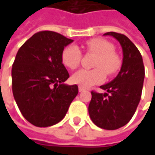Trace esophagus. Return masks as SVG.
I'll return each instance as SVG.
<instances>
[{
  "instance_id": "1",
  "label": "esophagus",
  "mask_w": 155,
  "mask_h": 155,
  "mask_svg": "<svg viewBox=\"0 0 155 155\" xmlns=\"http://www.w3.org/2000/svg\"><path fill=\"white\" fill-rule=\"evenodd\" d=\"M84 90H86L84 87H83V86H80L79 85V87H78V91H79V92H82V91H84Z\"/></svg>"
}]
</instances>
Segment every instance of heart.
Here are the masks:
<instances>
[{
    "label": "heart",
    "mask_w": 155,
    "mask_h": 155,
    "mask_svg": "<svg viewBox=\"0 0 155 155\" xmlns=\"http://www.w3.org/2000/svg\"><path fill=\"white\" fill-rule=\"evenodd\" d=\"M84 48L88 53H95L97 58L94 62L96 68L91 70L82 69L71 78L72 82L83 87H90L101 84L108 76H113L122 67V58L115 51V47L110 41L102 38H94L87 40ZM63 64L71 70L77 69L80 64L82 51L78 46L69 45L62 51Z\"/></svg>",
    "instance_id": "1"
}]
</instances>
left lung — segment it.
<instances>
[{
	"mask_svg": "<svg viewBox=\"0 0 155 155\" xmlns=\"http://www.w3.org/2000/svg\"><path fill=\"white\" fill-rule=\"evenodd\" d=\"M104 35L113 36L122 45V68L116 78L100 86L107 93L91 91L89 114L97 127L114 130L126 125L134 116L141 97L145 69L141 54L127 36L115 32Z\"/></svg>",
	"mask_w": 155,
	"mask_h": 155,
	"instance_id": "1",
	"label": "left lung"
}]
</instances>
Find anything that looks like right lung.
Here are the masks:
<instances>
[{
	"mask_svg": "<svg viewBox=\"0 0 155 155\" xmlns=\"http://www.w3.org/2000/svg\"><path fill=\"white\" fill-rule=\"evenodd\" d=\"M73 40L51 31L36 33L21 45L12 67V89L22 116L36 127L59 122L78 93L62 63L64 48Z\"/></svg>",
	"mask_w": 155,
	"mask_h": 155,
	"instance_id": "obj_1",
	"label": "right lung"
}]
</instances>
